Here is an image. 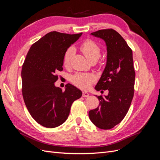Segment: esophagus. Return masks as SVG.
I'll list each match as a JSON object with an SVG mask.
<instances>
[{
	"label": "esophagus",
	"instance_id": "esophagus-1",
	"mask_svg": "<svg viewBox=\"0 0 160 160\" xmlns=\"http://www.w3.org/2000/svg\"><path fill=\"white\" fill-rule=\"evenodd\" d=\"M89 95V94L86 91H83V93H82V96H83V98H88Z\"/></svg>",
	"mask_w": 160,
	"mask_h": 160
}]
</instances>
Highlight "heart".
Masks as SVG:
<instances>
[{
  "label": "heart",
  "mask_w": 160,
  "mask_h": 160,
  "mask_svg": "<svg viewBox=\"0 0 160 160\" xmlns=\"http://www.w3.org/2000/svg\"><path fill=\"white\" fill-rule=\"evenodd\" d=\"M81 50L87 59L90 61L93 60L98 61L101 55V50L100 47L97 43L91 39H88L82 43ZM74 53V48L70 47L65 51L63 57V65L67 67L71 62V59ZM72 83L82 89H88L91 88L96 80L94 75L85 72H77L71 77Z\"/></svg>",
  "instance_id": "b5f03b06"
}]
</instances>
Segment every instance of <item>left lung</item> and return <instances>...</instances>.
<instances>
[{
  "label": "left lung",
  "mask_w": 160,
  "mask_h": 160,
  "mask_svg": "<svg viewBox=\"0 0 160 160\" xmlns=\"http://www.w3.org/2000/svg\"><path fill=\"white\" fill-rule=\"evenodd\" d=\"M91 35L102 38L107 46V63L95 89L108 90L109 93L98 96L99 106L89 111V117L96 127L109 129L123 119L133 98L135 72L133 53L124 38L112 28L99 30Z\"/></svg>",
  "instance_id": "obj_1"
}]
</instances>
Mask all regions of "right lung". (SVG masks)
<instances>
[{
    "instance_id": "1",
    "label": "right lung",
    "mask_w": 160,
    "mask_h": 160,
    "mask_svg": "<svg viewBox=\"0 0 160 160\" xmlns=\"http://www.w3.org/2000/svg\"><path fill=\"white\" fill-rule=\"evenodd\" d=\"M57 31L46 34L31 47L22 67V93L32 118L42 126L54 128L67 120L72 103L82 92L69 83L65 91L55 86L62 71L67 49L81 36Z\"/></svg>"
}]
</instances>
